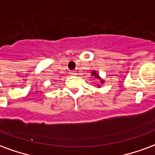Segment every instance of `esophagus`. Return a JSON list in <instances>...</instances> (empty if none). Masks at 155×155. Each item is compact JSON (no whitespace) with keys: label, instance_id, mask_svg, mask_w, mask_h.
Returning a JSON list of instances; mask_svg holds the SVG:
<instances>
[{"label":"esophagus","instance_id":"1","mask_svg":"<svg viewBox=\"0 0 155 155\" xmlns=\"http://www.w3.org/2000/svg\"><path fill=\"white\" fill-rule=\"evenodd\" d=\"M70 74H71V75H75V74H76V72L74 71H71V72H70Z\"/></svg>","mask_w":155,"mask_h":155}]
</instances>
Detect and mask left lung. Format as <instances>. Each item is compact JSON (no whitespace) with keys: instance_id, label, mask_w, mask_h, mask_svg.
Wrapping results in <instances>:
<instances>
[{"instance_id":"1","label":"left lung","mask_w":155,"mask_h":155,"mask_svg":"<svg viewBox=\"0 0 155 155\" xmlns=\"http://www.w3.org/2000/svg\"><path fill=\"white\" fill-rule=\"evenodd\" d=\"M92 75H94V76H95V77H97L98 79H101V77L99 76V74H96V72H95V71H93V72H92ZM101 83H104V81L101 80Z\"/></svg>"}]
</instances>
